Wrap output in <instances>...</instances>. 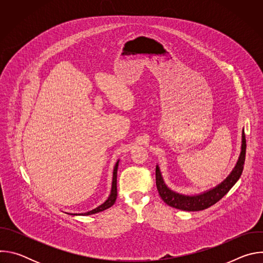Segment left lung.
<instances>
[{
	"label": "left lung",
	"instance_id": "1",
	"mask_svg": "<svg viewBox=\"0 0 263 263\" xmlns=\"http://www.w3.org/2000/svg\"><path fill=\"white\" fill-rule=\"evenodd\" d=\"M246 135L245 130H242L241 134V151L236 162V165L229 174V176L216 185L213 189H210L202 194L189 196V195H182L179 194L165 184L163 177L161 175V171L159 165H156V185L158 193L165 204L176 209L184 210V211H199L204 210L216 202H218L224 195H226L233 185L238 181L243 171V164L246 160Z\"/></svg>",
	"mask_w": 263,
	"mask_h": 263
}]
</instances>
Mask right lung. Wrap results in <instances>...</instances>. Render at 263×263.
I'll use <instances>...</instances> for the list:
<instances>
[{
	"label": "right lung",
	"instance_id": "right-lung-1",
	"mask_svg": "<svg viewBox=\"0 0 263 263\" xmlns=\"http://www.w3.org/2000/svg\"><path fill=\"white\" fill-rule=\"evenodd\" d=\"M119 162H120V159L117 161L116 165H115V168H114V175H112V185H111V192H110V195L108 197V199L103 203L101 204L100 206H98L97 208L90 210V211H87L85 213H67V214H70V215H91V214H95V213H98V212H101V211H104L108 208H110L112 205H114L116 203V200H117V197H118V189H117V177H118V167H119Z\"/></svg>",
	"mask_w": 263,
	"mask_h": 263
}]
</instances>
